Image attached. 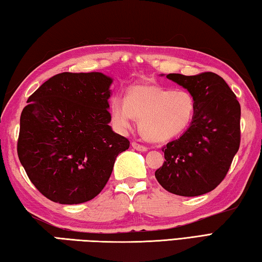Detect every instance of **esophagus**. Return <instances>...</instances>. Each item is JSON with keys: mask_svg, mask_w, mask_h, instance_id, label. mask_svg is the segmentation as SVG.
I'll return each mask as SVG.
<instances>
[{"mask_svg": "<svg viewBox=\"0 0 262 262\" xmlns=\"http://www.w3.org/2000/svg\"><path fill=\"white\" fill-rule=\"evenodd\" d=\"M132 147L135 148L136 150H139V151H147L148 150V148L146 146L140 145L139 142H136V141L132 142Z\"/></svg>", "mask_w": 262, "mask_h": 262, "instance_id": "1", "label": "esophagus"}]
</instances>
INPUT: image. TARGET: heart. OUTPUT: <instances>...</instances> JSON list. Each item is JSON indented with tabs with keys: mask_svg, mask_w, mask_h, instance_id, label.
I'll return each mask as SVG.
<instances>
[{
	"mask_svg": "<svg viewBox=\"0 0 262 262\" xmlns=\"http://www.w3.org/2000/svg\"><path fill=\"white\" fill-rule=\"evenodd\" d=\"M111 112L120 129H129L135 116L140 120V131L146 139L165 142L188 129L195 116L196 100L187 90L136 85L127 93L126 101L113 100Z\"/></svg>",
	"mask_w": 262,
	"mask_h": 262,
	"instance_id": "1",
	"label": "heart"
}]
</instances>
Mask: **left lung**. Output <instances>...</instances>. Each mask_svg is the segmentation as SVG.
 I'll return each mask as SVG.
<instances>
[{
	"instance_id": "left-lung-1",
	"label": "left lung",
	"mask_w": 262,
	"mask_h": 262,
	"mask_svg": "<svg viewBox=\"0 0 262 262\" xmlns=\"http://www.w3.org/2000/svg\"><path fill=\"white\" fill-rule=\"evenodd\" d=\"M166 77L194 96L196 112L184 135L162 149L165 161L155 177L172 194L203 195L224 180L238 151L239 102L224 78L214 73Z\"/></svg>"
}]
</instances>
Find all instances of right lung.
Returning a JSON list of instances; mask_svg holds the SVG:
<instances>
[{
    "label": "right lung",
    "instance_id": "add662e5",
    "mask_svg": "<svg viewBox=\"0 0 262 262\" xmlns=\"http://www.w3.org/2000/svg\"><path fill=\"white\" fill-rule=\"evenodd\" d=\"M102 73H60L28 98L18 157L37 190L52 202L80 204L99 194L130 141L112 130Z\"/></svg>",
    "mask_w": 262,
    "mask_h": 262
}]
</instances>
